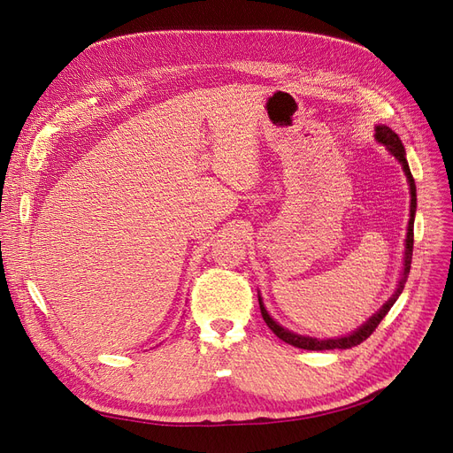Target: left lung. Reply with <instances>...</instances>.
Here are the masks:
<instances>
[{
	"mask_svg": "<svg viewBox=\"0 0 453 453\" xmlns=\"http://www.w3.org/2000/svg\"><path fill=\"white\" fill-rule=\"evenodd\" d=\"M375 139L379 142H383L385 147H388V150L395 156V159L400 161L405 174H407V180H409V186H411V219H409V228H407V240H405V264H403V275H402V280L400 284H397V289L395 294L383 304V309L379 311L377 314H373L363 327L357 329L355 333H351L349 336H343V338H334V340H318V338H311V336H301V334H296L292 331H286L284 327H280V325L277 321H273V318H271L265 311V306L262 304V299L258 297V303H260V312H262V318L264 321L267 323V327L273 331L282 342L289 343V346H296V348H301V349H311V351H323V349H349V348H355L358 346L360 342H365L366 338H370V334L377 329V325L381 323V319L388 314V311L392 309V304L395 303V299L400 297V294L403 292V286L407 282V277H409V271H411V260H412V243H414V211H416V186H414V178L411 174V169H409V164H407V157H405V149L402 144V139L397 137L395 132H392L388 126H377L375 128Z\"/></svg>",
	"mask_w": 453,
	"mask_h": 453,
	"instance_id": "left-lung-1",
	"label": "left lung"
}]
</instances>
